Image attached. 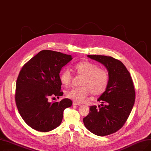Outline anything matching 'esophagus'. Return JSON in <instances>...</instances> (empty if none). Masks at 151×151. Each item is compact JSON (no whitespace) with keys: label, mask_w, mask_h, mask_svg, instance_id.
<instances>
[{"label":"esophagus","mask_w":151,"mask_h":151,"mask_svg":"<svg viewBox=\"0 0 151 151\" xmlns=\"http://www.w3.org/2000/svg\"><path fill=\"white\" fill-rule=\"evenodd\" d=\"M72 105H79V106L81 105V104L78 103V102H77L76 101H73V102H72Z\"/></svg>","instance_id":"obj_1"}]
</instances>
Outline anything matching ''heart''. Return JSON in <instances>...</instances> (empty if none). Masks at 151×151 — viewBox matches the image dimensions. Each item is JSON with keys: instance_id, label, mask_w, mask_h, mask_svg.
<instances>
[{"instance_id": "1", "label": "heart", "mask_w": 151, "mask_h": 151, "mask_svg": "<svg viewBox=\"0 0 151 151\" xmlns=\"http://www.w3.org/2000/svg\"><path fill=\"white\" fill-rule=\"evenodd\" d=\"M74 69L78 74L82 75L81 81L82 86L70 88L66 92L69 99L77 102L85 101L91 93L95 95L103 93L107 88L109 77L104 69L89 61H81L75 64ZM60 81L65 87L69 86L72 81V75L69 69H64L60 74Z\"/></svg>"}]
</instances>
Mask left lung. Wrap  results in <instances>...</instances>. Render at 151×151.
Segmentation results:
<instances>
[{"label":"left lung","instance_id":"obj_1","mask_svg":"<svg viewBox=\"0 0 151 151\" xmlns=\"http://www.w3.org/2000/svg\"><path fill=\"white\" fill-rule=\"evenodd\" d=\"M105 66L109 81L105 91L97 101L101 106H90L88 115L83 118L86 128L93 134L104 136L123 127L135 101V90L132 78L125 65L111 56L88 55Z\"/></svg>","mask_w":151,"mask_h":151}]
</instances>
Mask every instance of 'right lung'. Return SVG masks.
Segmentation results:
<instances>
[{"mask_svg": "<svg viewBox=\"0 0 151 151\" xmlns=\"http://www.w3.org/2000/svg\"><path fill=\"white\" fill-rule=\"evenodd\" d=\"M72 59L71 55L43 50L22 67L16 82L15 102L22 118L32 128L47 132L61 123L63 111L71 106V100L51 103L48 99L63 95L59 73Z\"/></svg>", "mask_w": 151, "mask_h": 151, "instance_id": "add662e5", "label": "right lung"}]
</instances>
